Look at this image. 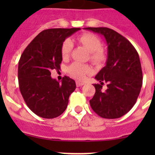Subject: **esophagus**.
I'll return each mask as SVG.
<instances>
[{
  "mask_svg": "<svg viewBox=\"0 0 155 155\" xmlns=\"http://www.w3.org/2000/svg\"><path fill=\"white\" fill-rule=\"evenodd\" d=\"M76 85L77 87H81L84 85V83H82V82H76Z\"/></svg>",
  "mask_w": 155,
  "mask_h": 155,
  "instance_id": "obj_1",
  "label": "esophagus"
}]
</instances>
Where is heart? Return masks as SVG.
<instances>
[{"label": "heart", "instance_id": "obj_1", "mask_svg": "<svg viewBox=\"0 0 155 155\" xmlns=\"http://www.w3.org/2000/svg\"><path fill=\"white\" fill-rule=\"evenodd\" d=\"M77 40L90 52L89 59L94 64L101 65L107 59V52L101 48L102 43L99 37L93 34L87 33L79 36ZM73 46V43L70 39H67L63 42L61 48V53L64 59L68 58L70 56ZM91 68L87 65L77 62L72 64L68 68V73L70 76L80 81L84 80L87 75L91 73Z\"/></svg>", "mask_w": 155, "mask_h": 155}]
</instances>
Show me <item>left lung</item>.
Wrapping results in <instances>:
<instances>
[{
  "label": "left lung",
  "mask_w": 155,
  "mask_h": 155,
  "mask_svg": "<svg viewBox=\"0 0 155 155\" xmlns=\"http://www.w3.org/2000/svg\"><path fill=\"white\" fill-rule=\"evenodd\" d=\"M101 34L108 46L106 66L100 70L94 84V95L90 100L92 109L99 116L113 119L127 113L140 94L143 84V72L139 54L130 42L114 30L108 28H85ZM107 89L102 91V84Z\"/></svg>",
  "instance_id": "obj_1"
}]
</instances>
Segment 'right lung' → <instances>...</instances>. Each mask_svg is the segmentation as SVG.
I'll use <instances>...</instances> for the list:
<instances>
[{
	"instance_id": "1",
	"label": "right lung",
	"mask_w": 155,
	"mask_h": 155,
	"mask_svg": "<svg viewBox=\"0 0 155 155\" xmlns=\"http://www.w3.org/2000/svg\"><path fill=\"white\" fill-rule=\"evenodd\" d=\"M80 28H51L41 31L25 48L18 61V85L21 95L34 113L44 118L61 115L76 82L68 76L61 82L51 77L62 61L61 48L67 37Z\"/></svg>"
}]
</instances>
